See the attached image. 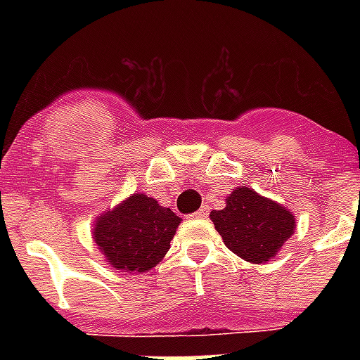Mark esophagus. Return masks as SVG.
<instances>
[{
  "mask_svg": "<svg viewBox=\"0 0 360 360\" xmlns=\"http://www.w3.org/2000/svg\"><path fill=\"white\" fill-rule=\"evenodd\" d=\"M207 214H209V209L207 207H202V209H200V211H196V213H194V214H191V217H192V219H205Z\"/></svg>",
  "mask_w": 360,
  "mask_h": 360,
  "instance_id": "esophagus-1",
  "label": "esophagus"
}]
</instances>
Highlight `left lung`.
Segmentation results:
<instances>
[{
  "label": "left lung",
  "instance_id": "left-lung-1",
  "mask_svg": "<svg viewBox=\"0 0 360 360\" xmlns=\"http://www.w3.org/2000/svg\"><path fill=\"white\" fill-rule=\"evenodd\" d=\"M209 217L224 245L250 263L271 262L297 226L290 209L248 186L233 188L226 207L211 211Z\"/></svg>",
  "mask_w": 360,
  "mask_h": 360
}]
</instances>
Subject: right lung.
<instances>
[{
	"instance_id": "obj_1",
	"label": "right lung",
	"mask_w": 360,
	"mask_h": 360,
	"mask_svg": "<svg viewBox=\"0 0 360 360\" xmlns=\"http://www.w3.org/2000/svg\"><path fill=\"white\" fill-rule=\"evenodd\" d=\"M179 224L172 209L134 192L97 217L91 233L108 265L121 273H147L166 256Z\"/></svg>"
}]
</instances>
